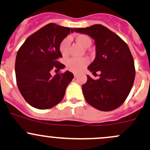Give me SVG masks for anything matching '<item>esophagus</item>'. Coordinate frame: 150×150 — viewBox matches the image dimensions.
<instances>
[{
    "label": "esophagus",
    "mask_w": 150,
    "mask_h": 150,
    "mask_svg": "<svg viewBox=\"0 0 150 150\" xmlns=\"http://www.w3.org/2000/svg\"><path fill=\"white\" fill-rule=\"evenodd\" d=\"M78 75H77V74H74V77H75V78H78Z\"/></svg>",
    "instance_id": "34e87169"
}]
</instances>
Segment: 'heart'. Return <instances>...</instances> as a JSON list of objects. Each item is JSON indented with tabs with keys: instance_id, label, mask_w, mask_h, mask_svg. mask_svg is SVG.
Here are the masks:
<instances>
[{
	"instance_id": "b5f03b06",
	"label": "heart",
	"mask_w": 150,
	"mask_h": 150,
	"mask_svg": "<svg viewBox=\"0 0 150 150\" xmlns=\"http://www.w3.org/2000/svg\"><path fill=\"white\" fill-rule=\"evenodd\" d=\"M75 40L84 48H88L92 43L90 37L85 34H78L75 35ZM69 44H70V40L69 38H65L60 43L59 48L63 57H66L68 54ZM88 63L89 60L86 58H70L66 62V67L71 72L78 73V72H81L88 64Z\"/></svg>"
}]
</instances>
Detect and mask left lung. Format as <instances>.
<instances>
[{
    "label": "left lung",
    "instance_id": "left-lung-1",
    "mask_svg": "<svg viewBox=\"0 0 150 150\" xmlns=\"http://www.w3.org/2000/svg\"><path fill=\"white\" fill-rule=\"evenodd\" d=\"M75 32L88 35L96 45V58L88 69L99 78L93 80L87 75L82 86L85 99L101 111L118 108L128 97L135 78L134 58L128 45L117 34L102 25L75 28Z\"/></svg>",
    "mask_w": 150,
    "mask_h": 150
}]
</instances>
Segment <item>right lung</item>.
Returning <instances> with one entry per match:
<instances>
[{
  "label": "right lung",
  "instance_id": "right-lung-1",
  "mask_svg": "<svg viewBox=\"0 0 150 150\" xmlns=\"http://www.w3.org/2000/svg\"><path fill=\"white\" fill-rule=\"evenodd\" d=\"M75 28L50 23L32 34L18 50L15 72L18 88L28 103L35 108L46 110L63 99L67 86L74 75L69 71L51 75V70L64 67L59 44Z\"/></svg>",
  "mask_w": 150,
  "mask_h": 150
}]
</instances>
